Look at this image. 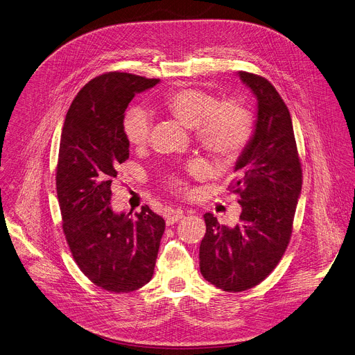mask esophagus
Returning <instances> with one entry per match:
<instances>
[{"instance_id":"esophagus-1","label":"esophagus","mask_w":355,"mask_h":355,"mask_svg":"<svg viewBox=\"0 0 355 355\" xmlns=\"http://www.w3.org/2000/svg\"><path fill=\"white\" fill-rule=\"evenodd\" d=\"M182 218H183V211H182V209H175V211L166 218V225H168V226H172L173 223L179 222Z\"/></svg>"}]
</instances>
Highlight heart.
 <instances>
[{
  "instance_id": "obj_1",
  "label": "heart",
  "mask_w": 355,
  "mask_h": 355,
  "mask_svg": "<svg viewBox=\"0 0 355 355\" xmlns=\"http://www.w3.org/2000/svg\"><path fill=\"white\" fill-rule=\"evenodd\" d=\"M161 108L189 129H196V139L208 153L218 158H234L250 143L254 135V122L250 111L234 100L219 103L215 96L196 87H179L168 93ZM125 137L133 147L148 143L151 122L148 115L132 108L123 122ZM193 176H201L204 166L194 162L189 168ZM176 190H186L180 179L171 182Z\"/></svg>"
}]
</instances>
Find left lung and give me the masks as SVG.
<instances>
[{"label":"left lung","mask_w":355,"mask_h":355,"mask_svg":"<svg viewBox=\"0 0 355 355\" xmlns=\"http://www.w3.org/2000/svg\"><path fill=\"white\" fill-rule=\"evenodd\" d=\"M257 97L252 139L239 157L232 191L240 196V220L234 227L204 215L207 232L200 244V270L225 291L259 284L279 263L293 230L302 171L290 112L265 78L239 72Z\"/></svg>","instance_id":"8db88e82"}]
</instances>
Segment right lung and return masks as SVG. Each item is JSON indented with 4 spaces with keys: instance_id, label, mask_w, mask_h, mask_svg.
Returning a JSON list of instances; mask_svg holds the SVG:
<instances>
[{
    "instance_id": "right-lung-1",
    "label": "right lung",
    "mask_w": 355,
    "mask_h": 355,
    "mask_svg": "<svg viewBox=\"0 0 355 355\" xmlns=\"http://www.w3.org/2000/svg\"><path fill=\"white\" fill-rule=\"evenodd\" d=\"M159 79L108 72L78 93L67 114L57 165V194L62 229L80 270L96 286L129 293L154 273L165 220L148 205L116 214L111 184L129 158L125 111L137 93Z\"/></svg>"
}]
</instances>
